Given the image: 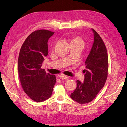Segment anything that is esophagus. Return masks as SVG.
<instances>
[{
	"label": "esophagus",
	"mask_w": 127,
	"mask_h": 127,
	"mask_svg": "<svg viewBox=\"0 0 127 127\" xmlns=\"http://www.w3.org/2000/svg\"><path fill=\"white\" fill-rule=\"evenodd\" d=\"M59 77L61 78V79H67L69 78V76H66V75H65L64 74H61V75H59Z\"/></svg>",
	"instance_id": "obj_1"
}]
</instances>
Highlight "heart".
<instances>
[{"label": "heart", "instance_id": "heart-1", "mask_svg": "<svg viewBox=\"0 0 127 127\" xmlns=\"http://www.w3.org/2000/svg\"><path fill=\"white\" fill-rule=\"evenodd\" d=\"M71 42H81L83 43V40H82V39L80 37H76L74 38L72 40Z\"/></svg>", "mask_w": 127, "mask_h": 127}]
</instances>
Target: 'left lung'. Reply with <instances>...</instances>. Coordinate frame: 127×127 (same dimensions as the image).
<instances>
[{
	"label": "left lung",
	"mask_w": 127,
	"mask_h": 127,
	"mask_svg": "<svg viewBox=\"0 0 127 127\" xmlns=\"http://www.w3.org/2000/svg\"><path fill=\"white\" fill-rule=\"evenodd\" d=\"M94 42L85 61L83 83L77 80V87L71 94V98L79 104L90 102L104 87L108 75L109 61L106 47L98 33L92 29Z\"/></svg>",
	"instance_id": "obj_1"
}]
</instances>
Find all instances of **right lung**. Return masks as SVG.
<instances>
[{
  "mask_svg": "<svg viewBox=\"0 0 127 127\" xmlns=\"http://www.w3.org/2000/svg\"><path fill=\"white\" fill-rule=\"evenodd\" d=\"M54 32L46 29L33 32L21 48L18 59V71L21 86L29 98L36 102L50 98L56 82L55 75L41 69L48 55L47 41Z\"/></svg>",
  "mask_w": 127,
  "mask_h": 127,
  "instance_id": "add662e5",
  "label": "right lung"
}]
</instances>
